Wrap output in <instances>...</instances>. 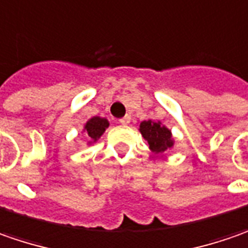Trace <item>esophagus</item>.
<instances>
[{
  "label": "esophagus",
  "instance_id": "esophagus-1",
  "mask_svg": "<svg viewBox=\"0 0 248 248\" xmlns=\"http://www.w3.org/2000/svg\"><path fill=\"white\" fill-rule=\"evenodd\" d=\"M119 124H130V116H129V115L124 116L122 119H119Z\"/></svg>",
  "mask_w": 248,
  "mask_h": 248
}]
</instances>
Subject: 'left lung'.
I'll return each mask as SVG.
<instances>
[{
	"mask_svg": "<svg viewBox=\"0 0 248 248\" xmlns=\"http://www.w3.org/2000/svg\"><path fill=\"white\" fill-rule=\"evenodd\" d=\"M140 133L144 137V140H147L150 150L155 155H163L166 151L173 148L174 145V139L171 130H169L165 124L159 121H142L140 124Z\"/></svg>",
	"mask_w": 248,
	"mask_h": 248,
	"instance_id": "1",
	"label": "left lung"
}]
</instances>
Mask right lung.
Returning <instances> with one entry per match:
<instances>
[{
    "label": "right lung",
    "mask_w": 248,
    "mask_h": 248,
    "mask_svg": "<svg viewBox=\"0 0 248 248\" xmlns=\"http://www.w3.org/2000/svg\"><path fill=\"white\" fill-rule=\"evenodd\" d=\"M109 124L106 118H101V116H93L90 118L89 121L86 122L85 127H83V132H85V136L88 137V144H92V142H96V141L101 137V134L106 132Z\"/></svg>",
    "instance_id": "right-lung-1"
}]
</instances>
